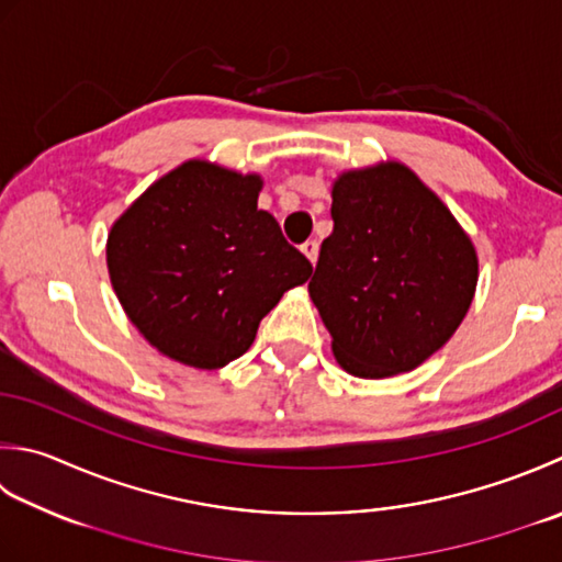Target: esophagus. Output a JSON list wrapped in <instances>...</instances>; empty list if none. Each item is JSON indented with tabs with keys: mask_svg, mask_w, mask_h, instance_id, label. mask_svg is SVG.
<instances>
[{
	"mask_svg": "<svg viewBox=\"0 0 562 562\" xmlns=\"http://www.w3.org/2000/svg\"><path fill=\"white\" fill-rule=\"evenodd\" d=\"M302 252L306 258H310L312 262H316V258H318V244L316 240H306V244L302 246Z\"/></svg>",
	"mask_w": 562,
	"mask_h": 562,
	"instance_id": "34e87169",
	"label": "esophagus"
}]
</instances>
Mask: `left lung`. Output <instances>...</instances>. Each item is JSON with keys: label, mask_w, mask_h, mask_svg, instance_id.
<instances>
[{"label": "left lung", "mask_w": 562, "mask_h": 562, "mask_svg": "<svg viewBox=\"0 0 562 562\" xmlns=\"http://www.w3.org/2000/svg\"><path fill=\"white\" fill-rule=\"evenodd\" d=\"M334 231L310 296L338 366L382 380L419 368L458 331L477 288V250L431 187L404 162L340 172Z\"/></svg>", "instance_id": "left-lung-1"}]
</instances>
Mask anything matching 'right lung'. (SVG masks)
Instances as JSON below:
<instances>
[{"label":"right lung","mask_w":562,"mask_h":562,"mask_svg":"<svg viewBox=\"0 0 562 562\" xmlns=\"http://www.w3.org/2000/svg\"><path fill=\"white\" fill-rule=\"evenodd\" d=\"M262 178L187 160L153 182L106 236L109 280L140 336L182 366L218 370L246 353L312 262L258 209Z\"/></svg>","instance_id":"obj_1"}]
</instances>
